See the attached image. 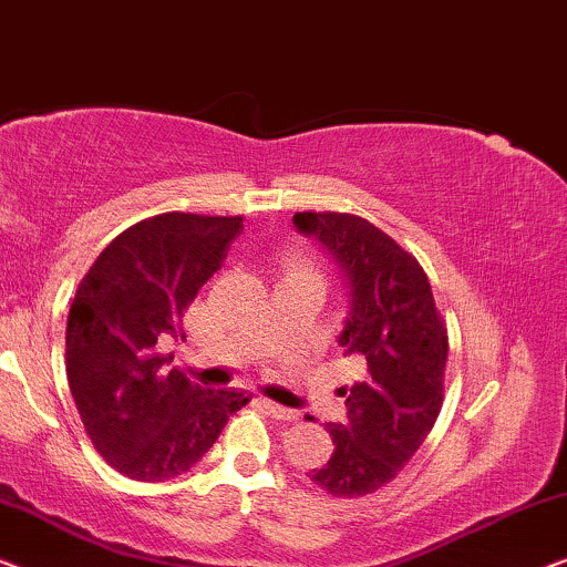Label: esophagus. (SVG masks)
<instances>
[{"mask_svg":"<svg viewBox=\"0 0 567 567\" xmlns=\"http://www.w3.org/2000/svg\"><path fill=\"white\" fill-rule=\"evenodd\" d=\"M261 403H265V409H267V413L272 419H280V421H295V419H298V411L285 409V405H280V403H275V401H261Z\"/></svg>","mask_w":567,"mask_h":567,"instance_id":"1","label":"esophagus"}]
</instances>
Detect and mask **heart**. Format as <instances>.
<instances>
[{
	"label": "heart",
	"instance_id": "heart-1",
	"mask_svg": "<svg viewBox=\"0 0 567 567\" xmlns=\"http://www.w3.org/2000/svg\"><path fill=\"white\" fill-rule=\"evenodd\" d=\"M287 275H318V269L310 259L300 257V254H290L287 257Z\"/></svg>",
	"mask_w": 567,
	"mask_h": 567
}]
</instances>
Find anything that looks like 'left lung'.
Returning a JSON list of instances; mask_svg holds the SVG:
<instances>
[{
  "label": "left lung",
  "instance_id": "obj_1",
  "mask_svg": "<svg viewBox=\"0 0 567 567\" xmlns=\"http://www.w3.org/2000/svg\"><path fill=\"white\" fill-rule=\"evenodd\" d=\"M347 269L352 306L339 347L362 380L347 395V424H329L331 460L310 481L333 498H362L401 473L444 403L446 323L424 267L393 236L352 213H295ZM313 421V419H310Z\"/></svg>",
  "mask_w": 567,
  "mask_h": 567
}]
</instances>
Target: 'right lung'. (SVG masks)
Here are the masks:
<instances>
[{"label": "right lung", "mask_w": 567, "mask_h": 567, "mask_svg": "<svg viewBox=\"0 0 567 567\" xmlns=\"http://www.w3.org/2000/svg\"><path fill=\"white\" fill-rule=\"evenodd\" d=\"M241 228V215H154L115 236L76 287L66 321L71 395L94 450L133 481L187 473L251 401L200 388L156 352L158 339H185V310Z\"/></svg>", "instance_id": "obj_1"}]
</instances>
